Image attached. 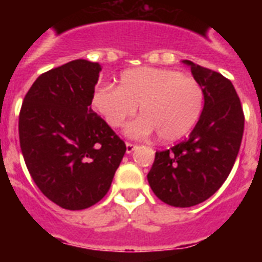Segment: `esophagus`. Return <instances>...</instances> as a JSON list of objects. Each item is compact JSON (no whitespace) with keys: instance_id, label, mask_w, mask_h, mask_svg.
<instances>
[{"instance_id":"obj_1","label":"esophagus","mask_w":262,"mask_h":262,"mask_svg":"<svg viewBox=\"0 0 262 262\" xmlns=\"http://www.w3.org/2000/svg\"><path fill=\"white\" fill-rule=\"evenodd\" d=\"M137 145L136 144H132V143H126V152L127 154H132V152L135 151Z\"/></svg>"}]
</instances>
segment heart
<instances>
[{
  "instance_id": "b5f03b06",
  "label": "heart",
  "mask_w": 262,
  "mask_h": 262,
  "mask_svg": "<svg viewBox=\"0 0 262 262\" xmlns=\"http://www.w3.org/2000/svg\"><path fill=\"white\" fill-rule=\"evenodd\" d=\"M92 106L108 126L121 127L140 107L141 117L126 127L132 137L158 133L162 141L187 135L201 117L204 91L197 80L163 68H136L121 73L119 85H100Z\"/></svg>"
}]
</instances>
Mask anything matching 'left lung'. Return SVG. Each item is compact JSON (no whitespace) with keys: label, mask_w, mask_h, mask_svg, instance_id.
<instances>
[{"label":"left lung","mask_w":262,"mask_h":262,"mask_svg":"<svg viewBox=\"0 0 262 262\" xmlns=\"http://www.w3.org/2000/svg\"><path fill=\"white\" fill-rule=\"evenodd\" d=\"M204 91V108L189 139L158 151L147 178L163 203L187 208L215 194L239 152L245 115L232 83L217 72L185 59Z\"/></svg>","instance_id":"left-lung-1"}]
</instances>
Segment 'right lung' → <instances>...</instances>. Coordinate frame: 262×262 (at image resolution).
<instances>
[{
    "label": "right lung",
    "instance_id": "1",
    "mask_svg": "<svg viewBox=\"0 0 262 262\" xmlns=\"http://www.w3.org/2000/svg\"><path fill=\"white\" fill-rule=\"evenodd\" d=\"M102 68L75 59L35 80L23 100L18 137L27 168L47 199L80 211L106 195L126 145L92 108Z\"/></svg>",
    "mask_w": 262,
    "mask_h": 262
}]
</instances>
